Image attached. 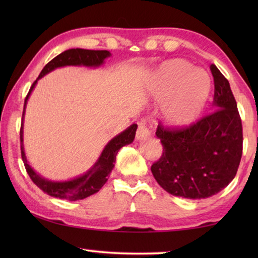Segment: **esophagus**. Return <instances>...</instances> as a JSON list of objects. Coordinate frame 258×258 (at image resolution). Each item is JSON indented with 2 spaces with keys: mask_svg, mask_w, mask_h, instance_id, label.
<instances>
[{
  "mask_svg": "<svg viewBox=\"0 0 258 258\" xmlns=\"http://www.w3.org/2000/svg\"><path fill=\"white\" fill-rule=\"evenodd\" d=\"M150 130L148 127L146 123H140L139 124V127L137 131V139L138 140H143V139H147L150 137Z\"/></svg>",
  "mask_w": 258,
  "mask_h": 258,
  "instance_id": "esophagus-1",
  "label": "esophagus"
}]
</instances>
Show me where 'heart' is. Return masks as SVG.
<instances>
[{
    "instance_id": "heart-1",
    "label": "heart",
    "mask_w": 258,
    "mask_h": 258,
    "mask_svg": "<svg viewBox=\"0 0 258 258\" xmlns=\"http://www.w3.org/2000/svg\"><path fill=\"white\" fill-rule=\"evenodd\" d=\"M211 87V77L206 72L181 59L161 63L148 82L152 97L165 100L161 113L172 127H184L198 118L206 106Z\"/></svg>"
}]
</instances>
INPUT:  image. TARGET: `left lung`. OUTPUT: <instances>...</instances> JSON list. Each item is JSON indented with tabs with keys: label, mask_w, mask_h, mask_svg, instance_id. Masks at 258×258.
<instances>
[{
	"label": "left lung",
	"mask_w": 258,
	"mask_h": 258,
	"mask_svg": "<svg viewBox=\"0 0 258 258\" xmlns=\"http://www.w3.org/2000/svg\"><path fill=\"white\" fill-rule=\"evenodd\" d=\"M214 101L209 115L185 127L158 125L163 155L151 166L165 191L177 197L205 199L223 190L237 174L242 155V125L229 81L215 64Z\"/></svg>",
	"instance_id": "8db88e82"
}]
</instances>
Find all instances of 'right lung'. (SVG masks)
Instances as JSON below:
<instances>
[{
  "label": "right lung",
  "instance_id": "right-lung-1",
  "mask_svg": "<svg viewBox=\"0 0 258 258\" xmlns=\"http://www.w3.org/2000/svg\"><path fill=\"white\" fill-rule=\"evenodd\" d=\"M111 53L107 50H84V49H71L62 52L55 58L52 59L49 63L45 64V67L42 69L40 76L37 80L33 83L30 87L27 97L25 99L24 111H23V119H21V127H20V149H21V158H23L26 171H27L29 177L42 191H44L51 197L67 199L71 202L75 200H81L90 197L94 195L103 186L104 183L108 181V177L110 175L113 166H115L116 155L119 151L120 148L127 146L133 142L135 138V132H137L138 125L133 124L128 128H126L124 132L116 135L115 138L111 139L104 147L101 156L99 157L97 163L93 165V167L87 171L82 176L63 182H54L46 180L34 171V169L28 165L27 158H26L25 150H24V139H23V126H24V115L26 104L29 98L30 93L34 90L37 81L42 78L46 74L54 71L55 68L64 67V66H86V67H99L103 63V61Z\"/></svg>",
  "mask_w": 258,
  "mask_h": 258
}]
</instances>
